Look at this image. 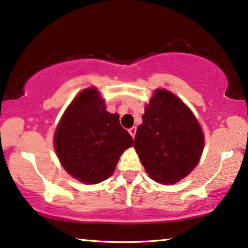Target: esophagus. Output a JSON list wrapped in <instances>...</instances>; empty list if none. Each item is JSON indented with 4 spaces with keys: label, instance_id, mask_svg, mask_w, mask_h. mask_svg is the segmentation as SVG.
Instances as JSON below:
<instances>
[{
    "label": "esophagus",
    "instance_id": "obj_1",
    "mask_svg": "<svg viewBox=\"0 0 248 248\" xmlns=\"http://www.w3.org/2000/svg\"><path fill=\"white\" fill-rule=\"evenodd\" d=\"M128 131H129V134L131 135V137H135V135H136V131H137V128L136 127H131L130 128V129L129 130H128Z\"/></svg>",
    "mask_w": 248,
    "mask_h": 248
}]
</instances>
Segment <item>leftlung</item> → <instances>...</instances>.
<instances>
[{"label": "left lung", "mask_w": 248, "mask_h": 248, "mask_svg": "<svg viewBox=\"0 0 248 248\" xmlns=\"http://www.w3.org/2000/svg\"><path fill=\"white\" fill-rule=\"evenodd\" d=\"M134 147L151 179L172 185L197 166L204 135L195 115L180 98L156 90L145 107Z\"/></svg>", "instance_id": "obj_1"}]
</instances>
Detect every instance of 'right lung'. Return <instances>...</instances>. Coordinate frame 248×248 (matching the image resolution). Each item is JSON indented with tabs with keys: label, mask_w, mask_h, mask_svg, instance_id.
<instances>
[{
	"label": "right lung",
	"mask_w": 248,
	"mask_h": 248,
	"mask_svg": "<svg viewBox=\"0 0 248 248\" xmlns=\"http://www.w3.org/2000/svg\"><path fill=\"white\" fill-rule=\"evenodd\" d=\"M133 143L119 115L108 113L95 87L77 95L54 134L55 152L65 171L88 185L111 177L119 157Z\"/></svg>",
	"instance_id": "1"
}]
</instances>
